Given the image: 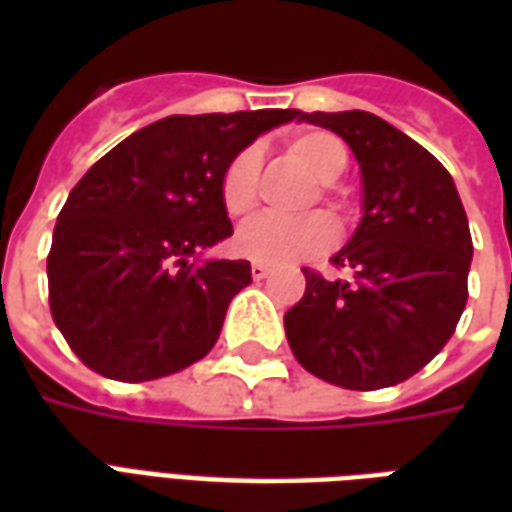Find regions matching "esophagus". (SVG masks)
Instances as JSON below:
<instances>
[{
  "instance_id": "34e87169",
  "label": "esophagus",
  "mask_w": 512,
  "mask_h": 512,
  "mask_svg": "<svg viewBox=\"0 0 512 512\" xmlns=\"http://www.w3.org/2000/svg\"><path fill=\"white\" fill-rule=\"evenodd\" d=\"M268 271H271V268H268L266 263H252V277L255 279H266Z\"/></svg>"
}]
</instances>
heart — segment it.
Listing matches in <instances>:
<instances>
[{"mask_svg":"<svg viewBox=\"0 0 512 512\" xmlns=\"http://www.w3.org/2000/svg\"><path fill=\"white\" fill-rule=\"evenodd\" d=\"M293 156L310 169L318 183L332 186L348 167V150L329 131H304L290 142ZM257 175H260V153L257 147H246L227 164L222 175V205L233 219L249 216L257 205ZM337 238V227L326 213H312L304 219H279L260 216L246 222L235 233V249L257 263L285 266L326 252Z\"/></svg>","mask_w":512,"mask_h":512,"instance_id":"1","label":"heart"}]
</instances>
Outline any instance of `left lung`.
Wrapping results in <instances>:
<instances>
[{"instance_id": "1", "label": "left lung", "mask_w": 512, "mask_h": 512, "mask_svg": "<svg viewBox=\"0 0 512 512\" xmlns=\"http://www.w3.org/2000/svg\"><path fill=\"white\" fill-rule=\"evenodd\" d=\"M343 136L362 175V219L332 257L345 279L304 268L285 312L304 370L343 389L411 378L450 340L469 299L472 235L455 180L411 136L370 112H296Z\"/></svg>"}]
</instances>
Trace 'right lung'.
Masks as SVG:
<instances>
[{
	"mask_svg": "<svg viewBox=\"0 0 512 512\" xmlns=\"http://www.w3.org/2000/svg\"><path fill=\"white\" fill-rule=\"evenodd\" d=\"M296 109L172 115L87 169L51 238V318L73 354L115 381H153L200 362L252 282L246 260L205 257L233 235L227 164Z\"/></svg>",
	"mask_w": 512,
	"mask_h": 512,
	"instance_id": "right-lung-1",
	"label": "right lung"
}]
</instances>
